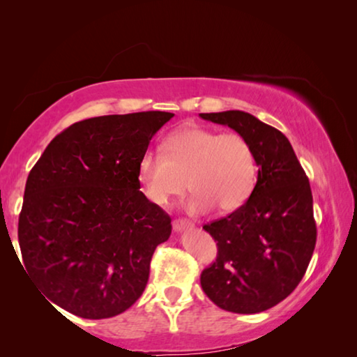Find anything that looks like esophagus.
Masks as SVG:
<instances>
[{"label": "esophagus", "mask_w": 357, "mask_h": 357, "mask_svg": "<svg viewBox=\"0 0 357 357\" xmlns=\"http://www.w3.org/2000/svg\"><path fill=\"white\" fill-rule=\"evenodd\" d=\"M187 228H193V223L189 220H184V219H176L173 220V229L174 231H184Z\"/></svg>", "instance_id": "1"}]
</instances>
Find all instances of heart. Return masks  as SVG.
Masks as SVG:
<instances>
[{"label":"heart","instance_id":"b5f03b06","mask_svg":"<svg viewBox=\"0 0 357 357\" xmlns=\"http://www.w3.org/2000/svg\"><path fill=\"white\" fill-rule=\"evenodd\" d=\"M257 173L255 151L244 135L206 128L174 132L164 142V153L146 151L138 160L144 195L159 206L183 195L189 181L190 214L214 206L223 214L238 211L250 198Z\"/></svg>","mask_w":357,"mask_h":357}]
</instances>
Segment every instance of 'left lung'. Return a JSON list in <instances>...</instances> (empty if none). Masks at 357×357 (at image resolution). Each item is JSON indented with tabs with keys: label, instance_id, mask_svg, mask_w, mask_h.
I'll list each match as a JSON object with an SVG mask.
<instances>
[{
	"label": "left lung",
	"instance_id": "1",
	"mask_svg": "<svg viewBox=\"0 0 357 357\" xmlns=\"http://www.w3.org/2000/svg\"><path fill=\"white\" fill-rule=\"evenodd\" d=\"M250 142L258 178L249 200L204 225L217 243L215 261L202 273L203 291L233 313H259L293 293L317 243L313 198L288 138L250 113H200Z\"/></svg>",
	"mask_w": 357,
	"mask_h": 357
}]
</instances>
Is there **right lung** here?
I'll list each match as a JSON object with an SVG mask.
<instances>
[{
  "mask_svg": "<svg viewBox=\"0 0 357 357\" xmlns=\"http://www.w3.org/2000/svg\"><path fill=\"white\" fill-rule=\"evenodd\" d=\"M173 116L83 119L53 138L29 172L19 217L23 264L39 293L63 310L112 318L144 291L172 219L140 190L138 160Z\"/></svg>",
  "mask_w": 357,
  "mask_h": 357,
  "instance_id": "1",
  "label": "right lung"
}]
</instances>
